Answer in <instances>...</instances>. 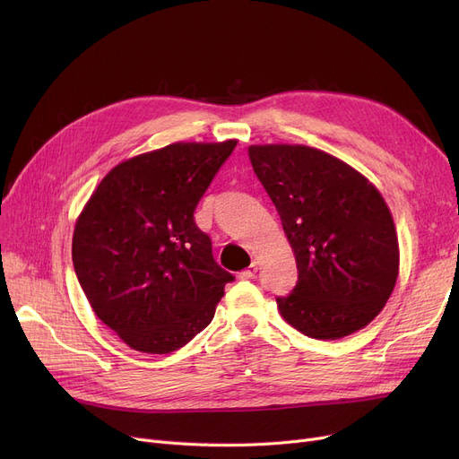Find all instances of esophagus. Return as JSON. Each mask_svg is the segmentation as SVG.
I'll return each mask as SVG.
<instances>
[{"label": "esophagus", "mask_w": 459, "mask_h": 459, "mask_svg": "<svg viewBox=\"0 0 459 459\" xmlns=\"http://www.w3.org/2000/svg\"><path fill=\"white\" fill-rule=\"evenodd\" d=\"M256 272H258V264H256V262H253L247 270L239 272V273H238V277L242 279V281H247V279H253V277L256 275Z\"/></svg>", "instance_id": "34e87169"}]
</instances>
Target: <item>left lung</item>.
Wrapping results in <instances>:
<instances>
[{
    "instance_id": "1",
    "label": "left lung",
    "mask_w": 459,
    "mask_h": 459,
    "mask_svg": "<svg viewBox=\"0 0 459 459\" xmlns=\"http://www.w3.org/2000/svg\"><path fill=\"white\" fill-rule=\"evenodd\" d=\"M249 160L296 255L298 284L277 298L281 316L320 341L367 327L389 301L400 268L379 189L346 161L305 144H251Z\"/></svg>"
}]
</instances>
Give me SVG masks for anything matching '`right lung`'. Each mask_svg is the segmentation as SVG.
I'll return each instance as SVG.
<instances>
[{
	"mask_svg": "<svg viewBox=\"0 0 459 459\" xmlns=\"http://www.w3.org/2000/svg\"><path fill=\"white\" fill-rule=\"evenodd\" d=\"M236 143H173L120 161L78 215L72 262L82 290L132 350L186 346L234 279L193 212Z\"/></svg>",
	"mask_w": 459,
	"mask_h": 459,
	"instance_id": "1",
	"label": "right lung"
}]
</instances>
